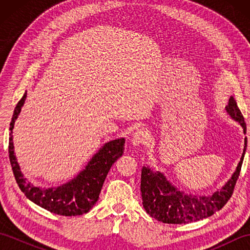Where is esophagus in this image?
<instances>
[{
  "label": "esophagus",
  "instance_id": "1",
  "mask_svg": "<svg viewBox=\"0 0 250 250\" xmlns=\"http://www.w3.org/2000/svg\"><path fill=\"white\" fill-rule=\"evenodd\" d=\"M148 140V131L145 128H140L135 131V133L132 137V143L134 146H137L140 144H144V143Z\"/></svg>",
  "mask_w": 250,
  "mask_h": 250
}]
</instances>
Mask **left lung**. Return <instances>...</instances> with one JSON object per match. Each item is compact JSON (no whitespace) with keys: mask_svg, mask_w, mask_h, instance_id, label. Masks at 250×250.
<instances>
[{"mask_svg":"<svg viewBox=\"0 0 250 250\" xmlns=\"http://www.w3.org/2000/svg\"><path fill=\"white\" fill-rule=\"evenodd\" d=\"M227 111L233 119L240 122L244 133H246V124L234 98L231 97ZM247 147V137H245V147L238 163L236 171L231 179L220 190L211 195H188L169 184L163 174L153 172L148 167H143L141 175V192L143 206L147 214L163 224H189L214 215L220 210L227 202L231 199L236 182L240 176L242 164Z\"/></svg>","mask_w":250,"mask_h":250,"instance_id":"obj_1","label":"left lung"}]
</instances>
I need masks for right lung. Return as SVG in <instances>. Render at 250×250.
I'll return each mask as SVG.
<instances>
[{"mask_svg":"<svg viewBox=\"0 0 250 250\" xmlns=\"http://www.w3.org/2000/svg\"><path fill=\"white\" fill-rule=\"evenodd\" d=\"M26 98V92L17 103L10 121L8 156L16 182L26 198L50 213L62 216L86 214L97 203L104 180L111 166L120 158L125 150V139L115 140L103 146L102 149L88 163L86 168L72 182L55 189H42L26 182L14 155L13 129L15 120L20 113Z\"/></svg>","mask_w":250,"mask_h":250,"instance_id":"add662e5","label":"right lung"}]
</instances>
